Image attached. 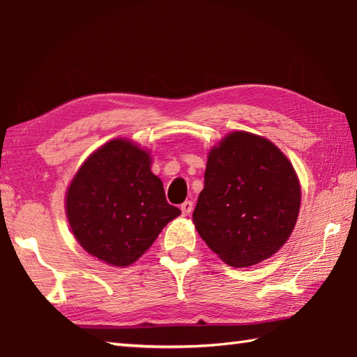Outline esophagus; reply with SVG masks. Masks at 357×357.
Returning a JSON list of instances; mask_svg holds the SVG:
<instances>
[{"label":"esophagus","instance_id":"34e87169","mask_svg":"<svg viewBox=\"0 0 357 357\" xmlns=\"http://www.w3.org/2000/svg\"><path fill=\"white\" fill-rule=\"evenodd\" d=\"M192 202L191 200H186L185 203H181V206H180V209H181V213H183V215H189V213H191V211H192Z\"/></svg>","mask_w":357,"mask_h":357}]
</instances>
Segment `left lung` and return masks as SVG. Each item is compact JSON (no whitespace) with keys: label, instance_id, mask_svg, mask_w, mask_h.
Instances as JSON below:
<instances>
[{"label":"left lung","instance_id":"1","mask_svg":"<svg viewBox=\"0 0 357 357\" xmlns=\"http://www.w3.org/2000/svg\"><path fill=\"white\" fill-rule=\"evenodd\" d=\"M301 186L271 140L235 131L213 146L192 220L209 249L232 267L272 257L295 227Z\"/></svg>","mask_w":357,"mask_h":357}]
</instances>
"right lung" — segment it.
<instances>
[{
    "mask_svg": "<svg viewBox=\"0 0 357 357\" xmlns=\"http://www.w3.org/2000/svg\"><path fill=\"white\" fill-rule=\"evenodd\" d=\"M66 209L79 244L117 267L139 259L180 215L166 202L149 154L126 139L108 142L86 158L68 186Z\"/></svg>",
    "mask_w": 357,
    "mask_h": 357,
    "instance_id": "add662e5",
    "label": "right lung"
}]
</instances>
